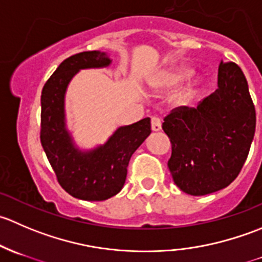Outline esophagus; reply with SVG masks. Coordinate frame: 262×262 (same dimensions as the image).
<instances>
[{"label": "esophagus", "instance_id": "1", "mask_svg": "<svg viewBox=\"0 0 262 262\" xmlns=\"http://www.w3.org/2000/svg\"><path fill=\"white\" fill-rule=\"evenodd\" d=\"M150 126H152L153 132L161 130V128H162V123H161V119L157 118V116H153V118L150 119Z\"/></svg>", "mask_w": 262, "mask_h": 262}]
</instances>
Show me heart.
Returning a JSON list of instances; mask_svg holds the SVG:
<instances>
[{"instance_id":"b5f03b06","label":"heart","mask_w":262,"mask_h":262,"mask_svg":"<svg viewBox=\"0 0 262 262\" xmlns=\"http://www.w3.org/2000/svg\"><path fill=\"white\" fill-rule=\"evenodd\" d=\"M194 73V70L189 66H178V67L170 68L165 71L161 75L156 76L155 78L149 81V86L157 92H167L176 90L180 87L185 81L189 80L191 75ZM203 78L195 77L185 87H182L180 91L176 94L175 100L178 104L187 105L198 96L203 87Z\"/></svg>"}]
</instances>
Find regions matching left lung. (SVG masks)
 Instances as JSON below:
<instances>
[{
	"mask_svg": "<svg viewBox=\"0 0 262 262\" xmlns=\"http://www.w3.org/2000/svg\"><path fill=\"white\" fill-rule=\"evenodd\" d=\"M256 128V113L241 68L219 64L218 89L198 107H178L162 129L172 146L173 182L194 196L228 186L244 166Z\"/></svg>",
	"mask_w": 262,
	"mask_h": 262,
	"instance_id": "left-lung-1",
	"label": "left lung"
}]
</instances>
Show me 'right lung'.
Masks as SVG:
<instances>
[{
    "label": "right lung",
    "mask_w": 262,
    "mask_h": 262,
    "mask_svg": "<svg viewBox=\"0 0 262 262\" xmlns=\"http://www.w3.org/2000/svg\"><path fill=\"white\" fill-rule=\"evenodd\" d=\"M113 59L106 52H82L67 58L41 91L40 142L58 182L73 198L101 202L124 186L132 155L150 134V119L119 126L104 144L81 149L66 121V92L81 70L105 68Z\"/></svg>",
    "instance_id": "obj_1"
}]
</instances>
